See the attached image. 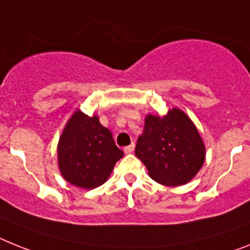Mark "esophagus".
Segmentation results:
<instances>
[{"mask_svg":"<svg viewBox=\"0 0 250 250\" xmlns=\"http://www.w3.org/2000/svg\"><path fill=\"white\" fill-rule=\"evenodd\" d=\"M133 150H135V144L132 142L131 145H128V146H125V148H123V151H125V154H131V152H133Z\"/></svg>","mask_w":250,"mask_h":250,"instance_id":"1","label":"esophagus"}]
</instances>
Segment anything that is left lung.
Masks as SVG:
<instances>
[{"instance_id": "8db88e82", "label": "left lung", "mask_w": 250, "mask_h": 250, "mask_svg": "<svg viewBox=\"0 0 250 250\" xmlns=\"http://www.w3.org/2000/svg\"><path fill=\"white\" fill-rule=\"evenodd\" d=\"M135 154L155 182L177 187L198 173L205 161V145L192 121L174 108L163 118L146 117Z\"/></svg>"}]
</instances>
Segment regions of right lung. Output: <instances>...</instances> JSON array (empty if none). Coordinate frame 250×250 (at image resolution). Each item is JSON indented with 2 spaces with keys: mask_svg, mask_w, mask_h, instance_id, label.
Wrapping results in <instances>:
<instances>
[{
  "mask_svg": "<svg viewBox=\"0 0 250 250\" xmlns=\"http://www.w3.org/2000/svg\"><path fill=\"white\" fill-rule=\"evenodd\" d=\"M123 156L112 132L100 125L96 115L77 110L71 117L58 145L61 173L73 186L91 189L102 186Z\"/></svg>",
  "mask_w": 250,
  "mask_h": 250,
  "instance_id": "right-lung-1",
  "label": "right lung"
}]
</instances>
